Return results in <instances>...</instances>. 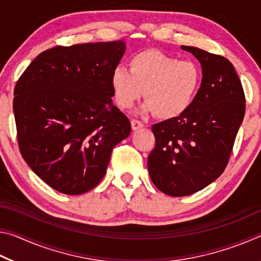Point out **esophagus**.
<instances>
[{
	"label": "esophagus",
	"mask_w": 261,
	"mask_h": 261,
	"mask_svg": "<svg viewBox=\"0 0 261 261\" xmlns=\"http://www.w3.org/2000/svg\"><path fill=\"white\" fill-rule=\"evenodd\" d=\"M143 126H144V124L140 121L136 120V118H132V120H131L132 130H138V129H140V127H143Z\"/></svg>",
	"instance_id": "34e87169"
}]
</instances>
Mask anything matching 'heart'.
Listing matches in <instances>:
<instances>
[{
    "label": "heart",
    "instance_id": "1",
    "mask_svg": "<svg viewBox=\"0 0 261 261\" xmlns=\"http://www.w3.org/2000/svg\"><path fill=\"white\" fill-rule=\"evenodd\" d=\"M110 84L115 102L121 109H130L144 92L147 101L145 112L170 120L192 105L201 85V71L192 61H179L161 50L147 49L131 57L130 70L121 65L115 68Z\"/></svg>",
    "mask_w": 261,
    "mask_h": 261
}]
</instances>
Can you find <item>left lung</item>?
<instances>
[{
	"label": "left lung",
	"instance_id": "left-lung-1",
	"mask_svg": "<svg viewBox=\"0 0 261 261\" xmlns=\"http://www.w3.org/2000/svg\"><path fill=\"white\" fill-rule=\"evenodd\" d=\"M201 63V86L187 112L152 126L147 167L154 185L171 197L200 191L223 173L245 114V95L230 61L182 46Z\"/></svg>",
	"mask_w": 261,
	"mask_h": 261
}]
</instances>
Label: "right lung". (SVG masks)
Instances as JSON below:
<instances>
[{"mask_svg": "<svg viewBox=\"0 0 261 261\" xmlns=\"http://www.w3.org/2000/svg\"><path fill=\"white\" fill-rule=\"evenodd\" d=\"M124 51L122 40L53 47L16 83L20 154L59 192L74 196L95 188L113 148L130 135L129 118L112 102L110 84Z\"/></svg>", "mask_w": 261, "mask_h": 261, "instance_id": "obj_1", "label": "right lung"}]
</instances>
